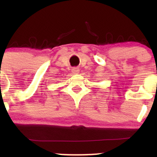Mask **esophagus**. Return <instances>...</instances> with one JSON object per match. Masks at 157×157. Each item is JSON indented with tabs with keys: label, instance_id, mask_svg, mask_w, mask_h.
I'll use <instances>...</instances> for the list:
<instances>
[{
	"label": "esophagus",
	"instance_id": "1",
	"mask_svg": "<svg viewBox=\"0 0 157 157\" xmlns=\"http://www.w3.org/2000/svg\"><path fill=\"white\" fill-rule=\"evenodd\" d=\"M79 71H80V70H79L78 68H77V67H74V68L72 69V72H73V74H78Z\"/></svg>",
	"mask_w": 157,
	"mask_h": 157
}]
</instances>
